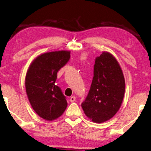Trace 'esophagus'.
<instances>
[{"label":"esophagus","mask_w":151,"mask_h":151,"mask_svg":"<svg viewBox=\"0 0 151 151\" xmlns=\"http://www.w3.org/2000/svg\"><path fill=\"white\" fill-rule=\"evenodd\" d=\"M76 101V97H70V101L71 103H73Z\"/></svg>","instance_id":"obj_1"}]
</instances>
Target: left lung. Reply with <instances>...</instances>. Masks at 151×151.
<instances>
[{
  "label": "left lung",
  "instance_id": "8db88e82",
  "mask_svg": "<svg viewBox=\"0 0 151 151\" xmlns=\"http://www.w3.org/2000/svg\"><path fill=\"white\" fill-rule=\"evenodd\" d=\"M125 81L119 63L112 54L103 52L96 58L90 91L82 108L85 114L97 123L114 116L123 102Z\"/></svg>",
  "mask_w": 151,
  "mask_h": 151
}]
</instances>
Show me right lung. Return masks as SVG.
<instances>
[{"instance_id":"obj_1","label":"right lung","mask_w":151,"mask_h":151,"mask_svg":"<svg viewBox=\"0 0 151 151\" xmlns=\"http://www.w3.org/2000/svg\"><path fill=\"white\" fill-rule=\"evenodd\" d=\"M70 58V51L50 52L32 60L25 79L26 91L32 108L46 121L63 114L67 106L66 97L55 84L57 72Z\"/></svg>"}]
</instances>
